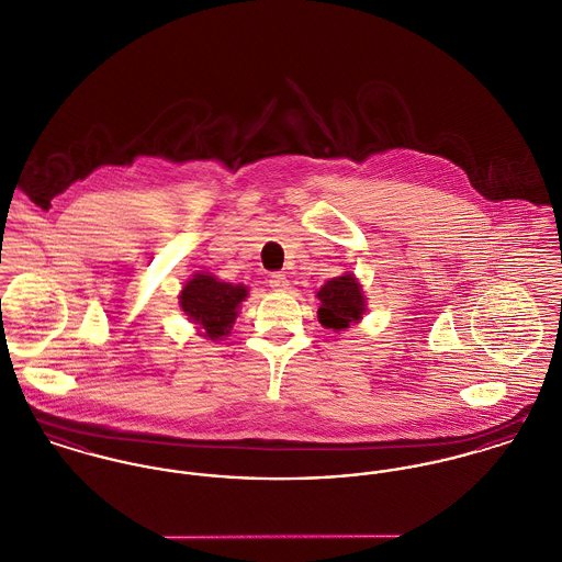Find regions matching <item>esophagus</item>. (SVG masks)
Instances as JSON below:
<instances>
[{"instance_id":"1","label":"esophagus","mask_w":562,"mask_h":562,"mask_svg":"<svg viewBox=\"0 0 562 562\" xmlns=\"http://www.w3.org/2000/svg\"><path fill=\"white\" fill-rule=\"evenodd\" d=\"M269 286L273 291H286L289 289V280H286L284 273H271L269 276Z\"/></svg>"}]
</instances>
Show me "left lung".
<instances>
[{"mask_svg":"<svg viewBox=\"0 0 562 562\" xmlns=\"http://www.w3.org/2000/svg\"><path fill=\"white\" fill-rule=\"evenodd\" d=\"M321 300L318 307V321L327 329H346L350 323H357L366 310V302L361 295V286L352 276H340L318 291L316 295Z\"/></svg>","mask_w":562,"mask_h":562,"instance_id":"obj_1","label":"left lung"}]
</instances>
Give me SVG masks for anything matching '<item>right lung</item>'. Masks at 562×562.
Here are the masks:
<instances>
[{
	"instance_id": "right-lung-1",
	"label": "right lung",
	"mask_w": 562,
	"mask_h": 562,
	"mask_svg": "<svg viewBox=\"0 0 562 562\" xmlns=\"http://www.w3.org/2000/svg\"><path fill=\"white\" fill-rule=\"evenodd\" d=\"M246 286L220 282L214 276L196 273L181 291V310L205 329L210 340L226 336L235 323L237 307L246 300Z\"/></svg>"
}]
</instances>
